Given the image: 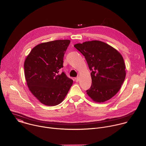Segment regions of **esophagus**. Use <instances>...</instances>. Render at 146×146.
I'll use <instances>...</instances> for the list:
<instances>
[{
  "mask_svg": "<svg viewBox=\"0 0 146 146\" xmlns=\"http://www.w3.org/2000/svg\"><path fill=\"white\" fill-rule=\"evenodd\" d=\"M75 80H76V82H78V81H79V77H76V78H75Z\"/></svg>",
  "mask_w": 146,
  "mask_h": 146,
  "instance_id": "esophagus-1",
  "label": "esophagus"
}]
</instances>
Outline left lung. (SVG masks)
Wrapping results in <instances>:
<instances>
[{
  "label": "left lung",
  "instance_id": "8db88e82",
  "mask_svg": "<svg viewBox=\"0 0 146 146\" xmlns=\"http://www.w3.org/2000/svg\"><path fill=\"white\" fill-rule=\"evenodd\" d=\"M84 56L91 71L92 84L87 90L95 102H104L120 90L125 78V66L120 53L109 44L98 40L74 46Z\"/></svg>",
  "mask_w": 146,
  "mask_h": 146
}]
</instances>
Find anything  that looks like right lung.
<instances>
[{"label": "right lung", "instance_id": "1", "mask_svg": "<svg viewBox=\"0 0 146 146\" xmlns=\"http://www.w3.org/2000/svg\"><path fill=\"white\" fill-rule=\"evenodd\" d=\"M70 43L69 40H58L35 46L24 63L25 77L33 95L47 106H56L64 100L73 84V80L63 68L64 56Z\"/></svg>", "mask_w": 146, "mask_h": 146}]
</instances>
